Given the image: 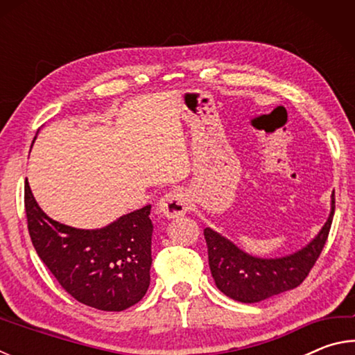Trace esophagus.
Wrapping results in <instances>:
<instances>
[{
  "instance_id": "1",
  "label": "esophagus",
  "mask_w": 355,
  "mask_h": 355,
  "mask_svg": "<svg viewBox=\"0 0 355 355\" xmlns=\"http://www.w3.org/2000/svg\"><path fill=\"white\" fill-rule=\"evenodd\" d=\"M189 196L182 189H173L161 197L158 202V213L164 218H178L189 209Z\"/></svg>"
}]
</instances>
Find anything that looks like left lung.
I'll list each match as a JSON object with an SVG mask.
<instances>
[{"label":"left lung","instance_id":"8db88e82","mask_svg":"<svg viewBox=\"0 0 355 355\" xmlns=\"http://www.w3.org/2000/svg\"><path fill=\"white\" fill-rule=\"evenodd\" d=\"M335 213V192L330 196V213L315 238L284 257L263 258L241 248L207 227L203 235L208 245V263L216 286L233 300L255 304L275 294L290 291L307 277L327 241Z\"/></svg>","mask_w":355,"mask_h":355}]
</instances>
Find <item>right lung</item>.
<instances>
[{
	"label": "right lung",
	"instance_id": "obj_1",
	"mask_svg": "<svg viewBox=\"0 0 355 355\" xmlns=\"http://www.w3.org/2000/svg\"><path fill=\"white\" fill-rule=\"evenodd\" d=\"M25 208L35 252L78 302L122 311L144 297L152 266V207L100 228H76L51 219L34 199L26 180Z\"/></svg>",
	"mask_w": 355,
	"mask_h": 355
}]
</instances>
